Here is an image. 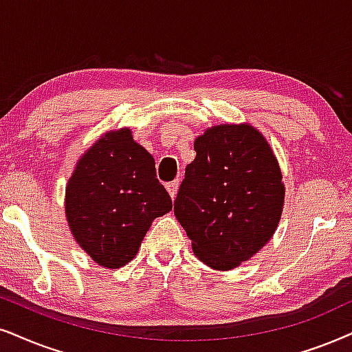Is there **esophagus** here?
<instances>
[{"label":"esophagus","instance_id":"1","mask_svg":"<svg viewBox=\"0 0 352 352\" xmlns=\"http://www.w3.org/2000/svg\"><path fill=\"white\" fill-rule=\"evenodd\" d=\"M167 190H168V195H170L172 198L177 197V191H179V186H180V182L179 180H173V182H168L166 185Z\"/></svg>","mask_w":352,"mask_h":352}]
</instances>
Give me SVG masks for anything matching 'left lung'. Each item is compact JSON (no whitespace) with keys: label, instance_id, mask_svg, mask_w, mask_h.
I'll return each instance as SVG.
<instances>
[{"label":"left lung","instance_id":"obj_1","mask_svg":"<svg viewBox=\"0 0 352 352\" xmlns=\"http://www.w3.org/2000/svg\"><path fill=\"white\" fill-rule=\"evenodd\" d=\"M175 198L177 219L195 255L212 270H232L266 245L283 211L281 170L250 124H221L195 141Z\"/></svg>","mask_w":352,"mask_h":352}]
</instances>
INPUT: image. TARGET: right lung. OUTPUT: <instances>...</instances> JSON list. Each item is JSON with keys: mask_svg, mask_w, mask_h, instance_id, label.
Instances as JSON below:
<instances>
[{"mask_svg": "<svg viewBox=\"0 0 352 352\" xmlns=\"http://www.w3.org/2000/svg\"><path fill=\"white\" fill-rule=\"evenodd\" d=\"M172 209L148 151L130 130L107 133L92 146L66 186V217L87 255L105 268L130 263L151 222Z\"/></svg>", "mask_w": 352, "mask_h": 352, "instance_id": "obj_1", "label": "right lung"}]
</instances>
